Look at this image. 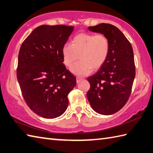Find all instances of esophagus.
Instances as JSON below:
<instances>
[{"instance_id": "34e87169", "label": "esophagus", "mask_w": 153, "mask_h": 153, "mask_svg": "<svg viewBox=\"0 0 153 153\" xmlns=\"http://www.w3.org/2000/svg\"><path fill=\"white\" fill-rule=\"evenodd\" d=\"M82 80V78H80V77H76V82H77V83L79 82L80 81H81Z\"/></svg>"}]
</instances>
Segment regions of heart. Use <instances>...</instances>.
Returning <instances> with one entry per match:
<instances>
[{
    "label": "heart",
    "mask_w": 153,
    "mask_h": 153,
    "mask_svg": "<svg viewBox=\"0 0 153 153\" xmlns=\"http://www.w3.org/2000/svg\"><path fill=\"white\" fill-rule=\"evenodd\" d=\"M110 50L108 39L103 34L81 33L78 34L62 48L64 65L69 67L79 58L80 62L71 67L76 75L86 76L91 71L102 66L108 57Z\"/></svg>",
    "instance_id": "1"
}]
</instances>
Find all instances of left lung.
I'll return each instance as SVG.
<instances>
[{"mask_svg": "<svg viewBox=\"0 0 153 153\" xmlns=\"http://www.w3.org/2000/svg\"><path fill=\"white\" fill-rule=\"evenodd\" d=\"M88 29L106 36L110 50L106 62L87 79L90 84L87 97L97 113L110 115L120 110L130 96L135 76L133 49L124 34L113 25L100 23Z\"/></svg>", "mask_w": 153, "mask_h": 153, "instance_id": "left-lung-1", "label": "left lung"}]
</instances>
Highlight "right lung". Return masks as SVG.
I'll return each mask as SVG.
<instances>
[{"instance_id":"1","label":"right lung","mask_w":153,"mask_h":153,"mask_svg":"<svg viewBox=\"0 0 153 153\" xmlns=\"http://www.w3.org/2000/svg\"><path fill=\"white\" fill-rule=\"evenodd\" d=\"M73 26L42 25L23 42L18 55L17 79L28 107L39 116L57 118L69 104L67 96L76 77L63 63L62 50Z\"/></svg>"}]
</instances>
